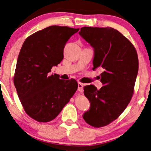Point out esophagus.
Here are the masks:
<instances>
[{
    "label": "esophagus",
    "instance_id": "obj_1",
    "mask_svg": "<svg viewBox=\"0 0 151 151\" xmlns=\"http://www.w3.org/2000/svg\"><path fill=\"white\" fill-rule=\"evenodd\" d=\"M85 84H83V83H81V82H78V91L80 92H83V87H84Z\"/></svg>",
    "mask_w": 151,
    "mask_h": 151
}]
</instances>
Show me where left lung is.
<instances>
[{
    "instance_id": "1",
    "label": "left lung",
    "mask_w": 151,
    "mask_h": 151,
    "mask_svg": "<svg viewBox=\"0 0 151 151\" xmlns=\"http://www.w3.org/2000/svg\"><path fill=\"white\" fill-rule=\"evenodd\" d=\"M79 34L94 48L93 70L105 69L100 80L104 85L99 90L93 85L84 87L91 106L83 117L93 127H103L118 118L132 97L138 54L133 44L114 28L83 27Z\"/></svg>"
}]
</instances>
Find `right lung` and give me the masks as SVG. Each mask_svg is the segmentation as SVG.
Here are the masks:
<instances>
[{
  "mask_svg": "<svg viewBox=\"0 0 151 151\" xmlns=\"http://www.w3.org/2000/svg\"><path fill=\"white\" fill-rule=\"evenodd\" d=\"M78 30L50 26L29 35L21 47L14 85L26 114L39 122L56 118L77 90L75 79L62 80L49 73L63 60L67 41Z\"/></svg>",
  "mask_w": 151,
  "mask_h": 151,
  "instance_id": "obj_1",
  "label": "right lung"
}]
</instances>
